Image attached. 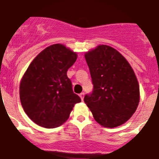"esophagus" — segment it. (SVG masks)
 I'll list each match as a JSON object with an SVG mask.
<instances>
[{"mask_svg":"<svg viewBox=\"0 0 159 159\" xmlns=\"http://www.w3.org/2000/svg\"><path fill=\"white\" fill-rule=\"evenodd\" d=\"M79 96H80V98H81V100L84 99V92H81V94H79Z\"/></svg>","mask_w":159,"mask_h":159,"instance_id":"esophagus-1","label":"esophagus"}]
</instances>
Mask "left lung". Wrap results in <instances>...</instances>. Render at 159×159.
I'll list each match as a JSON object with an SVG mask.
<instances>
[{"mask_svg":"<svg viewBox=\"0 0 159 159\" xmlns=\"http://www.w3.org/2000/svg\"><path fill=\"white\" fill-rule=\"evenodd\" d=\"M84 57L93 90L84 101L95 120L109 128L124 124L139 103V84L132 67L117 50L106 45L89 51Z\"/></svg>","mask_w":159,"mask_h":159,"instance_id":"obj_1","label":"left lung"}]
</instances>
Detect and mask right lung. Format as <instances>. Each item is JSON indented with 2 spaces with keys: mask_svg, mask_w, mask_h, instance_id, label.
Instances as JSON below:
<instances>
[{
  "mask_svg": "<svg viewBox=\"0 0 159 159\" xmlns=\"http://www.w3.org/2000/svg\"><path fill=\"white\" fill-rule=\"evenodd\" d=\"M76 60V53L54 44L39 53L28 67L20 84V100L28 116L39 126L59 127L81 101L67 75Z\"/></svg>",
  "mask_w": 159,
  "mask_h": 159,
  "instance_id": "obj_1",
  "label": "right lung"
}]
</instances>
